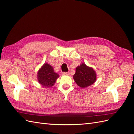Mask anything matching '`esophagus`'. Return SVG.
I'll use <instances>...</instances> for the list:
<instances>
[{
	"instance_id": "obj_1",
	"label": "esophagus",
	"mask_w": 134,
	"mask_h": 134,
	"mask_svg": "<svg viewBox=\"0 0 134 134\" xmlns=\"http://www.w3.org/2000/svg\"><path fill=\"white\" fill-rule=\"evenodd\" d=\"M62 75H69L70 72H64L62 73Z\"/></svg>"
}]
</instances>
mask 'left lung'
<instances>
[{
	"label": "left lung",
	"mask_w": 134,
	"mask_h": 134,
	"mask_svg": "<svg viewBox=\"0 0 134 134\" xmlns=\"http://www.w3.org/2000/svg\"><path fill=\"white\" fill-rule=\"evenodd\" d=\"M96 73L92 67L81 63L76 68V72L73 78L78 86L86 88L93 84L96 80Z\"/></svg>",
	"instance_id": "1"
}]
</instances>
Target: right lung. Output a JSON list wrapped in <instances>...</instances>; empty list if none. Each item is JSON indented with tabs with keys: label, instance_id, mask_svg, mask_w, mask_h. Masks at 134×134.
<instances>
[{
	"label": "right lung",
	"instance_id": "right-lung-1",
	"mask_svg": "<svg viewBox=\"0 0 134 134\" xmlns=\"http://www.w3.org/2000/svg\"><path fill=\"white\" fill-rule=\"evenodd\" d=\"M59 77V75L54 72L53 67L47 63H44L37 73L38 80L44 88L52 87Z\"/></svg>",
	"mask_w": 134,
	"mask_h": 134
}]
</instances>
